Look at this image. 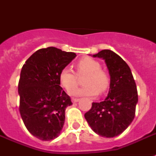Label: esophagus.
I'll return each mask as SVG.
<instances>
[{"label":"esophagus","mask_w":156,"mask_h":156,"mask_svg":"<svg viewBox=\"0 0 156 156\" xmlns=\"http://www.w3.org/2000/svg\"><path fill=\"white\" fill-rule=\"evenodd\" d=\"M79 99H77V98H72V102L73 103H77L79 101Z\"/></svg>","instance_id":"esophagus-1"}]
</instances>
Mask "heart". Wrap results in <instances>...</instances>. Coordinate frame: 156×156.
<instances>
[{
  "label": "heart",
  "instance_id": "1",
  "mask_svg": "<svg viewBox=\"0 0 156 156\" xmlns=\"http://www.w3.org/2000/svg\"><path fill=\"white\" fill-rule=\"evenodd\" d=\"M101 66L97 61L90 57L81 59L76 63V69L79 76L85 75L83 79L84 87L73 88L78 83V76L69 67H65L61 71L59 78L61 85L69 90V94L73 96H95L99 93H104L109 86V78L104 71L100 69Z\"/></svg>",
  "mask_w": 156,
  "mask_h": 156
}]
</instances>
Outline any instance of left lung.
<instances>
[{
  "instance_id": "left-lung-1",
  "label": "left lung",
  "mask_w": 156,
  "mask_h": 156,
  "mask_svg": "<svg viewBox=\"0 0 156 156\" xmlns=\"http://www.w3.org/2000/svg\"><path fill=\"white\" fill-rule=\"evenodd\" d=\"M104 60L110 75L108 96L100 103H92L84 116L95 133L113 138L128 128L134 118L138 91L130 68L117 54L104 49L92 55Z\"/></svg>"
}]
</instances>
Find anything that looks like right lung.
<instances>
[{"instance_id":"right-lung-1","label":"right lung","mask_w":156,"mask_h":156,"mask_svg":"<svg viewBox=\"0 0 156 156\" xmlns=\"http://www.w3.org/2000/svg\"><path fill=\"white\" fill-rule=\"evenodd\" d=\"M75 56L48 47L33 53L22 68L19 111L28 131L40 140H52L61 133L66 108L72 102L60 86L59 75Z\"/></svg>"}]
</instances>
